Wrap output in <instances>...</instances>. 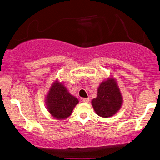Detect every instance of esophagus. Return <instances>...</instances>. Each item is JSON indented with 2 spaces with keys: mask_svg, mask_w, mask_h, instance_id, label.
<instances>
[{
  "mask_svg": "<svg viewBox=\"0 0 160 160\" xmlns=\"http://www.w3.org/2000/svg\"><path fill=\"white\" fill-rule=\"evenodd\" d=\"M82 102L84 103H88V102H89V99H88V98H83V99H82Z\"/></svg>",
  "mask_w": 160,
  "mask_h": 160,
  "instance_id": "obj_1",
  "label": "esophagus"
}]
</instances>
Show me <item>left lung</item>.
Segmentation results:
<instances>
[{"label":"left lung","instance_id":"left-lung-1","mask_svg":"<svg viewBox=\"0 0 160 160\" xmlns=\"http://www.w3.org/2000/svg\"><path fill=\"white\" fill-rule=\"evenodd\" d=\"M123 102L122 95L115 78L110 77L100 83L97 97L92 104L96 114L102 117H110L119 111Z\"/></svg>","mask_w":160,"mask_h":160}]
</instances>
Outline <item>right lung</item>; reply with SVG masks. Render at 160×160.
Segmentation results:
<instances>
[{
    "label": "right lung",
    "mask_w": 160,
    "mask_h": 160,
    "mask_svg": "<svg viewBox=\"0 0 160 160\" xmlns=\"http://www.w3.org/2000/svg\"><path fill=\"white\" fill-rule=\"evenodd\" d=\"M78 103L77 98L71 94L65 86L57 80L51 84L46 97L48 112L57 119H65L69 117Z\"/></svg>",
    "instance_id": "add662e5"
}]
</instances>
